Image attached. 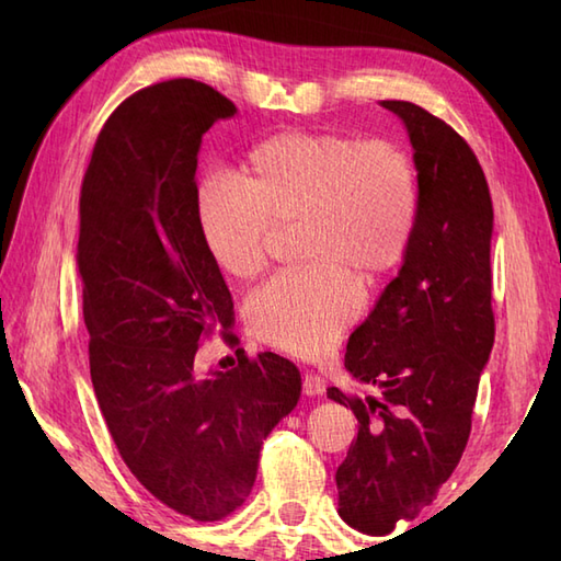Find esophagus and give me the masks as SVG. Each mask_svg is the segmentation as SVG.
<instances>
[{
  "label": "esophagus",
  "instance_id": "1",
  "mask_svg": "<svg viewBox=\"0 0 561 561\" xmlns=\"http://www.w3.org/2000/svg\"><path fill=\"white\" fill-rule=\"evenodd\" d=\"M304 392H306L308 398L323 396V392H325V378L320 376V374H316V371H308L304 376Z\"/></svg>",
  "mask_w": 561,
  "mask_h": 561
}]
</instances>
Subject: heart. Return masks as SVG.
Here are the masks:
<instances>
[{
	"label": "heart",
	"mask_w": 561,
	"mask_h": 561,
	"mask_svg": "<svg viewBox=\"0 0 561 561\" xmlns=\"http://www.w3.org/2000/svg\"><path fill=\"white\" fill-rule=\"evenodd\" d=\"M236 183L199 185L202 243L226 277L245 282L267 265L274 229L299 224L308 265L250 294L245 323L279 352L325 354L362 311V277L380 282L408 253L420 209L412 153L392 139L287 129L245 153Z\"/></svg>",
	"instance_id": "obj_1"
}]
</instances>
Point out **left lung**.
I'll return each instance as SVG.
<instances>
[{"mask_svg": "<svg viewBox=\"0 0 561 561\" xmlns=\"http://www.w3.org/2000/svg\"><path fill=\"white\" fill-rule=\"evenodd\" d=\"M383 108L410 133L420 209L398 277L344 354V368L374 392L328 388L359 422L335 474L340 516L368 535L420 514L456 470L494 344V209L482 165L456 129L420 105Z\"/></svg>", "mask_w": 561, "mask_h": 561, "instance_id": "left-lung-1", "label": "left lung"}]
</instances>
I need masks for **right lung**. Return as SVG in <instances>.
<instances>
[{
    "label": "right lung",
    "mask_w": 561,
    "mask_h": 561,
    "mask_svg": "<svg viewBox=\"0 0 561 561\" xmlns=\"http://www.w3.org/2000/svg\"><path fill=\"white\" fill-rule=\"evenodd\" d=\"M236 105L173 79L125 99L83 173L77 265L91 383L121 458L161 504L193 520L231 516L253 490L260 446L301 396L279 354L236 350L226 371L195 354L229 332L233 299L197 226L202 135Z\"/></svg>",
    "instance_id": "add662e5"
}]
</instances>
